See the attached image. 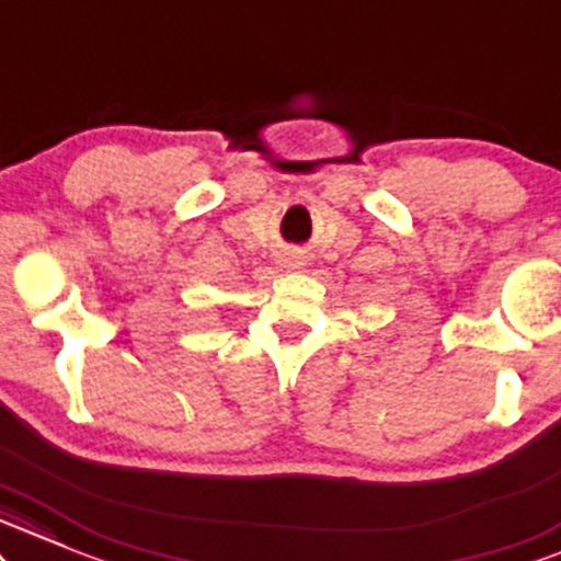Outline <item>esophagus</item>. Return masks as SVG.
Returning a JSON list of instances; mask_svg holds the SVG:
<instances>
[{
    "label": "esophagus",
    "mask_w": 561,
    "mask_h": 561,
    "mask_svg": "<svg viewBox=\"0 0 561 561\" xmlns=\"http://www.w3.org/2000/svg\"><path fill=\"white\" fill-rule=\"evenodd\" d=\"M286 262H288V265H291V267H299V265H301V256H299V254H288Z\"/></svg>",
    "instance_id": "1"
}]
</instances>
